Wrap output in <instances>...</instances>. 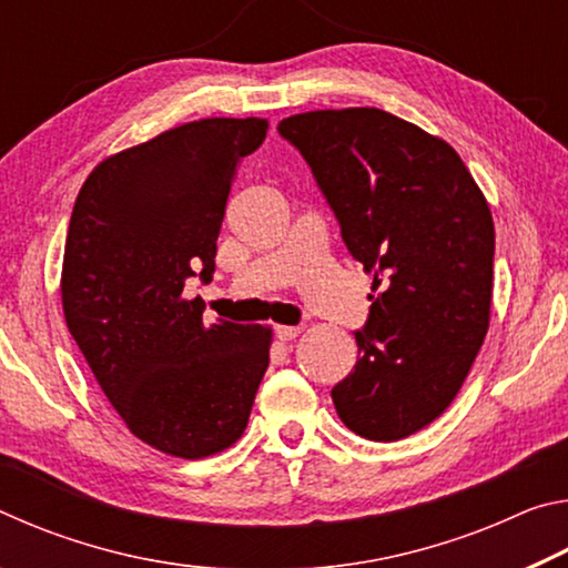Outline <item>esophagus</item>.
Returning <instances> with one entry per match:
<instances>
[{
  "instance_id": "obj_1",
  "label": "esophagus",
  "mask_w": 568,
  "mask_h": 568,
  "mask_svg": "<svg viewBox=\"0 0 568 568\" xmlns=\"http://www.w3.org/2000/svg\"><path fill=\"white\" fill-rule=\"evenodd\" d=\"M303 333L301 325H275V335L277 341H293Z\"/></svg>"
}]
</instances>
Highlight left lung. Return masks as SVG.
Wrapping results in <instances>:
<instances>
[{
    "instance_id": "obj_1",
    "label": "left lung",
    "mask_w": 568,
    "mask_h": 568,
    "mask_svg": "<svg viewBox=\"0 0 568 568\" xmlns=\"http://www.w3.org/2000/svg\"><path fill=\"white\" fill-rule=\"evenodd\" d=\"M277 132L301 150L343 243L373 273L361 358L331 390L335 410L368 440L406 438L450 406L484 345L491 207L446 140L378 108L293 114Z\"/></svg>"
}]
</instances>
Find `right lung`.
<instances>
[{"mask_svg": "<svg viewBox=\"0 0 568 568\" xmlns=\"http://www.w3.org/2000/svg\"><path fill=\"white\" fill-rule=\"evenodd\" d=\"M267 120L180 124L102 160L74 200L62 261L72 338L132 436L178 458L243 436L273 331L217 318L182 287L213 281L225 203Z\"/></svg>", "mask_w": 568, "mask_h": 568, "instance_id": "right-lung-1", "label": "right lung"}]
</instances>
